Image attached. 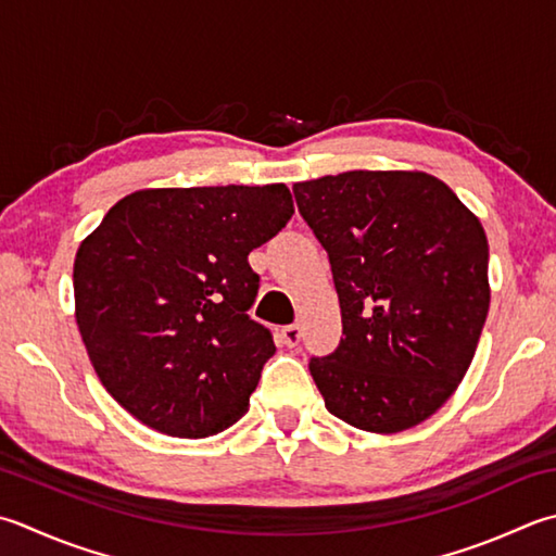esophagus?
I'll list each match as a JSON object with an SVG mask.
<instances>
[{"mask_svg":"<svg viewBox=\"0 0 556 556\" xmlns=\"http://www.w3.org/2000/svg\"><path fill=\"white\" fill-rule=\"evenodd\" d=\"M279 334H281V342H285L289 350H291V346H299V342H301V328H299V325H285Z\"/></svg>","mask_w":556,"mask_h":556,"instance_id":"34e87169","label":"esophagus"}]
</instances>
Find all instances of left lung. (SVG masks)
<instances>
[{"mask_svg": "<svg viewBox=\"0 0 556 556\" xmlns=\"http://www.w3.org/2000/svg\"><path fill=\"white\" fill-rule=\"evenodd\" d=\"M330 255L342 340L311 358L330 415L371 433L429 419L472 364L489 313V243L421 170H346L293 185Z\"/></svg>", "mask_w": 556, "mask_h": 556, "instance_id": "obj_1", "label": "left lung"}]
</instances>
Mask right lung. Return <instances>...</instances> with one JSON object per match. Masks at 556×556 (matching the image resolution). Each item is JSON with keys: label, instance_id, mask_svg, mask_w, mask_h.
Here are the masks:
<instances>
[{"label": "right lung", "instance_id": "1", "mask_svg": "<svg viewBox=\"0 0 556 556\" xmlns=\"http://www.w3.org/2000/svg\"><path fill=\"white\" fill-rule=\"evenodd\" d=\"M293 214L285 182L149 188L119 200L76 250V325L93 371L149 429L204 439L248 412L271 334L248 308V265Z\"/></svg>", "mask_w": 556, "mask_h": 556}]
</instances>
